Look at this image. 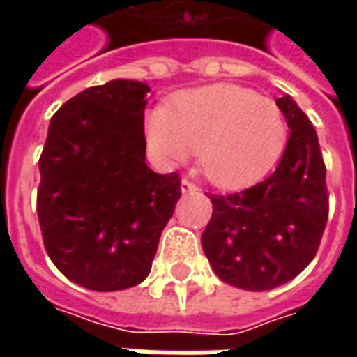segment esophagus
I'll list each match as a JSON object with an SVG mask.
<instances>
[{
  "label": "esophagus",
  "instance_id": "obj_1",
  "mask_svg": "<svg viewBox=\"0 0 357 357\" xmlns=\"http://www.w3.org/2000/svg\"><path fill=\"white\" fill-rule=\"evenodd\" d=\"M199 187L195 185L193 181H189V179H181V193H191V191H197Z\"/></svg>",
  "mask_w": 357,
  "mask_h": 357
}]
</instances>
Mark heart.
Wrapping results in <instances>:
<instances>
[{"label":"heart","instance_id":"obj_1","mask_svg":"<svg viewBox=\"0 0 357 357\" xmlns=\"http://www.w3.org/2000/svg\"><path fill=\"white\" fill-rule=\"evenodd\" d=\"M149 153L166 168L199 151L202 174L218 187L237 189L268 174L287 143V122L275 102L235 84H212L179 93L151 110Z\"/></svg>","mask_w":357,"mask_h":357}]
</instances>
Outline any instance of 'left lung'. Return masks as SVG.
Wrapping results in <instances>:
<instances>
[{"label":"left lung","mask_w":357,"mask_h":357,"mask_svg":"<svg viewBox=\"0 0 357 357\" xmlns=\"http://www.w3.org/2000/svg\"><path fill=\"white\" fill-rule=\"evenodd\" d=\"M289 141L275 172L241 193L210 195L212 218L202 250L224 283L269 291L314 260L329 201L319 139L291 95L277 99Z\"/></svg>","instance_id":"1"}]
</instances>
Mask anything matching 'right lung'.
<instances>
[{
  "instance_id": "1",
  "label": "right lung",
  "mask_w": 357,
  "mask_h": 357,
  "mask_svg": "<svg viewBox=\"0 0 357 357\" xmlns=\"http://www.w3.org/2000/svg\"><path fill=\"white\" fill-rule=\"evenodd\" d=\"M147 84L110 80L53 114L40 156L38 218L51 262L91 291H122L151 271L179 201V176L145 162Z\"/></svg>"
}]
</instances>
